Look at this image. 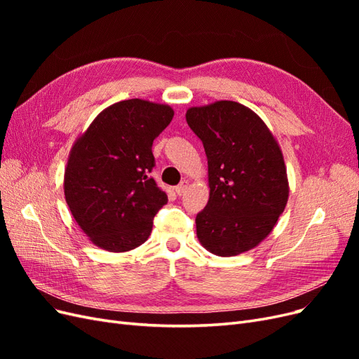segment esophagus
Returning <instances> with one entry per match:
<instances>
[{"label":"esophagus","mask_w":359,"mask_h":359,"mask_svg":"<svg viewBox=\"0 0 359 359\" xmlns=\"http://www.w3.org/2000/svg\"><path fill=\"white\" fill-rule=\"evenodd\" d=\"M187 189H189V181L184 180V181H181V184H178V186L175 187V191H177L178 196H182V194L187 191Z\"/></svg>","instance_id":"esophagus-1"}]
</instances>
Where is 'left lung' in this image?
<instances>
[{
    "instance_id": "8db88e82",
    "label": "left lung",
    "mask_w": 359,
    "mask_h": 359,
    "mask_svg": "<svg viewBox=\"0 0 359 359\" xmlns=\"http://www.w3.org/2000/svg\"><path fill=\"white\" fill-rule=\"evenodd\" d=\"M187 123L208 158L210 199L196 215L199 243L215 256H236L273 232L289 199L283 153L264 119L219 100L189 107Z\"/></svg>"
}]
</instances>
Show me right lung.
Here are the masks:
<instances>
[{
	"label": "right lung",
	"mask_w": 359,
	"mask_h": 359,
	"mask_svg": "<svg viewBox=\"0 0 359 359\" xmlns=\"http://www.w3.org/2000/svg\"><path fill=\"white\" fill-rule=\"evenodd\" d=\"M173 118L169 104L130 99L94 118L70 149L64 196L97 247L123 253L144 244L166 193L149 177L153 142Z\"/></svg>",
	"instance_id": "obj_1"
}]
</instances>
